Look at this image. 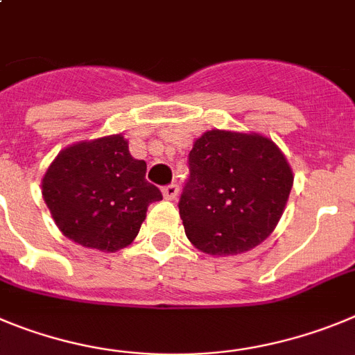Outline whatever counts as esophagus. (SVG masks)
<instances>
[{
    "mask_svg": "<svg viewBox=\"0 0 355 355\" xmlns=\"http://www.w3.org/2000/svg\"><path fill=\"white\" fill-rule=\"evenodd\" d=\"M178 193H180V189H178V185L177 184H170V185H166L164 189H162V194H164L166 200H177Z\"/></svg>",
    "mask_w": 355,
    "mask_h": 355,
    "instance_id": "1",
    "label": "esophagus"
}]
</instances>
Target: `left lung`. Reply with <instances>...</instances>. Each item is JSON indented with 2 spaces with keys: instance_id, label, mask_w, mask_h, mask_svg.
Instances as JSON below:
<instances>
[{
  "instance_id": "1",
  "label": "left lung",
  "mask_w": 355,
  "mask_h": 355,
  "mask_svg": "<svg viewBox=\"0 0 355 355\" xmlns=\"http://www.w3.org/2000/svg\"><path fill=\"white\" fill-rule=\"evenodd\" d=\"M293 173L261 134L207 130L189 152L180 210L191 244L212 257L241 254L269 237L285 212Z\"/></svg>"
}]
</instances>
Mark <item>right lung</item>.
Segmentation results:
<instances>
[{"instance_id":"1","label":"right lung","mask_w":355,"mask_h":355,"mask_svg":"<svg viewBox=\"0 0 355 355\" xmlns=\"http://www.w3.org/2000/svg\"><path fill=\"white\" fill-rule=\"evenodd\" d=\"M145 173L146 162L113 134L62 150L44 175L42 196L67 239L113 253L136 239L150 203L162 200Z\"/></svg>"}]
</instances>
